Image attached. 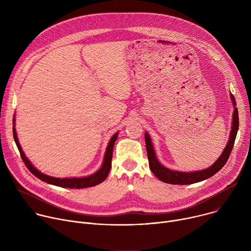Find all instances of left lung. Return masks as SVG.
Masks as SVG:
<instances>
[{"label": "left lung", "mask_w": 251, "mask_h": 251, "mask_svg": "<svg viewBox=\"0 0 251 251\" xmlns=\"http://www.w3.org/2000/svg\"><path fill=\"white\" fill-rule=\"evenodd\" d=\"M230 98L232 101V104L234 106L233 115H232V125H231V131L229 135V140L227 142V145L226 146L223 154L220 156V158L214 162L209 168L191 172V173H185V172H178V171H172L166 167H164L157 159L154 147L152 144L151 138L149 134L146 132L145 134V142H146V149H147V155L149 160V167L152 173L164 183L172 184V185H190L201 182L207 177H210L214 174H217L227 162L229 155L231 153V150L234 145L235 137L238 130V111L235 107L236 102L232 94H230Z\"/></svg>", "instance_id": "8db88e82"}]
</instances>
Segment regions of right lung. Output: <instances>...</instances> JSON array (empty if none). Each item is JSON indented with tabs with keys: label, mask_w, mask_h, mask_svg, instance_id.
<instances>
[{
	"label": "right lung",
	"mask_w": 251,
	"mask_h": 251,
	"mask_svg": "<svg viewBox=\"0 0 251 251\" xmlns=\"http://www.w3.org/2000/svg\"><path fill=\"white\" fill-rule=\"evenodd\" d=\"M14 127H13V134H14V139L16 142V145L20 151L21 157L25 164L26 168L29 170V172L34 175L37 177H39L40 180L61 188H68V189H84V188H89V187H94L96 185H99L102 183L105 178L108 176V173L110 172L111 169V161H112V154H113V147L115 144V141L118 137V132L115 133L112 138L110 139L108 146H107L105 155H104V161L101 166V168L95 172L94 174L88 176H83V177H64V178H59V177H54L48 176L46 174L41 173L37 168H34L31 163L27 160L25 157V153L22 150V147L19 143L16 128H15V117H14Z\"/></svg>",
	"instance_id": "right-lung-1"
}]
</instances>
